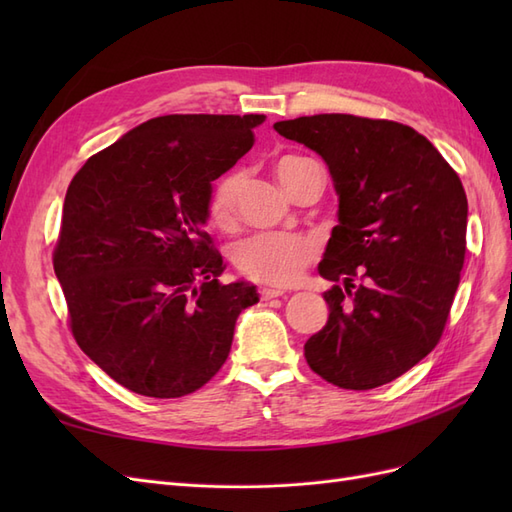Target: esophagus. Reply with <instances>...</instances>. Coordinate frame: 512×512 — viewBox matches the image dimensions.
Here are the masks:
<instances>
[{"label":"esophagus","instance_id":"esophagus-1","mask_svg":"<svg viewBox=\"0 0 512 512\" xmlns=\"http://www.w3.org/2000/svg\"><path fill=\"white\" fill-rule=\"evenodd\" d=\"M277 297H284L282 288H267V286L260 288V299L269 301V299H277Z\"/></svg>","mask_w":512,"mask_h":512}]
</instances>
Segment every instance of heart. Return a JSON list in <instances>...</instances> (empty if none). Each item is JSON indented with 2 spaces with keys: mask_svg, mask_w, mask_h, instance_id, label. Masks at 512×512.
Returning a JSON list of instances; mask_svg holds the SVG:
<instances>
[{
  "mask_svg": "<svg viewBox=\"0 0 512 512\" xmlns=\"http://www.w3.org/2000/svg\"><path fill=\"white\" fill-rule=\"evenodd\" d=\"M309 170H320L312 160L301 156H284L275 164V173L288 194L294 192L299 181ZM322 173V170H320ZM243 188V173L235 170L222 177L211 192L209 215L211 220L228 228L235 224L239 194ZM318 247L312 239L301 235H284V232H267V235H254L237 243L232 250V262L241 275L254 282L271 286H288L299 280L303 269L316 258Z\"/></svg>",
  "mask_w": 512,
  "mask_h": 512,
  "instance_id": "heart-1",
  "label": "heart"
}]
</instances>
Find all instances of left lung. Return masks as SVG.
<instances>
[{
  "label": "left lung",
  "instance_id": "1",
  "mask_svg": "<svg viewBox=\"0 0 512 512\" xmlns=\"http://www.w3.org/2000/svg\"><path fill=\"white\" fill-rule=\"evenodd\" d=\"M273 128L327 162L339 196L318 267L335 282L329 320L305 342L307 365L339 389H376L440 342L466 258V192L404 123L331 113Z\"/></svg>",
  "mask_w": 512,
  "mask_h": 512
}]
</instances>
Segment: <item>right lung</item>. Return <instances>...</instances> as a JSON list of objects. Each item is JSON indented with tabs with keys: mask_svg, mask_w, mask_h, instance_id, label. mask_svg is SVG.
<instances>
[{
	"mask_svg": "<svg viewBox=\"0 0 512 512\" xmlns=\"http://www.w3.org/2000/svg\"><path fill=\"white\" fill-rule=\"evenodd\" d=\"M265 115H164L91 156L68 185L53 254L76 344L126 389L190 395L218 374L250 282L222 284L203 230L211 183Z\"/></svg>",
	"mask_w": 512,
	"mask_h": 512,
	"instance_id": "1",
	"label": "right lung"
}]
</instances>
